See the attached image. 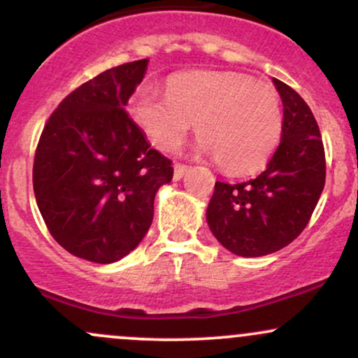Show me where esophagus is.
Wrapping results in <instances>:
<instances>
[{
    "label": "esophagus",
    "mask_w": 358,
    "mask_h": 358,
    "mask_svg": "<svg viewBox=\"0 0 358 358\" xmlns=\"http://www.w3.org/2000/svg\"><path fill=\"white\" fill-rule=\"evenodd\" d=\"M188 170H190V166L182 165V163H176V165H175V171H173V178L176 180V182H178V180L183 178L185 173H187Z\"/></svg>",
    "instance_id": "esophagus-1"
}]
</instances>
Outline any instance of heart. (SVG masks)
Instances as JSON below:
<instances>
[{"label": "heart", "instance_id": "b5f03b06", "mask_svg": "<svg viewBox=\"0 0 358 358\" xmlns=\"http://www.w3.org/2000/svg\"><path fill=\"white\" fill-rule=\"evenodd\" d=\"M129 110L145 136L168 153L183 145L195 122L200 151L231 173L261 166L282 127L278 94L234 72L178 73L168 80L166 94L143 85Z\"/></svg>", "mask_w": 358, "mask_h": 358}]
</instances>
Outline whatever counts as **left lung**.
Wrapping results in <instances>:
<instances>
[{
	"label": "left lung",
	"mask_w": 358,
	"mask_h": 358,
	"mask_svg": "<svg viewBox=\"0 0 358 358\" xmlns=\"http://www.w3.org/2000/svg\"><path fill=\"white\" fill-rule=\"evenodd\" d=\"M273 82L282 101L279 146L256 178L215 182L207 207L215 239L242 257L266 256L296 239L324 187V148L313 113L296 90Z\"/></svg>",
	"instance_id": "left-lung-1"
}]
</instances>
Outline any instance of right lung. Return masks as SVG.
I'll list each match as a JSON object with an SVG mask.
<instances>
[{
  "mask_svg": "<svg viewBox=\"0 0 358 358\" xmlns=\"http://www.w3.org/2000/svg\"><path fill=\"white\" fill-rule=\"evenodd\" d=\"M148 59L117 65L72 90L45 124L34 162L36 205L48 232L80 259L110 264L146 236L155 195L173 178L126 106Z\"/></svg>",
  "mask_w": 358,
  "mask_h": 358,
  "instance_id": "1",
  "label": "right lung"
}]
</instances>
